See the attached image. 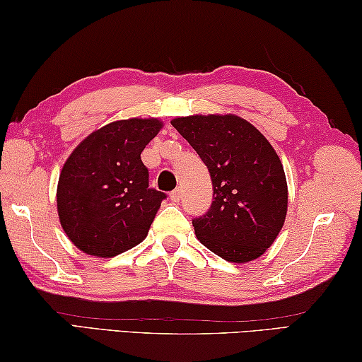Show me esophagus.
<instances>
[{
  "mask_svg": "<svg viewBox=\"0 0 362 362\" xmlns=\"http://www.w3.org/2000/svg\"><path fill=\"white\" fill-rule=\"evenodd\" d=\"M169 198H170V199H173V201H174V203H179V201H180V198H182V188H175V189H174V192L169 194Z\"/></svg>",
  "mask_w": 362,
  "mask_h": 362,
  "instance_id": "34e87169",
  "label": "esophagus"
}]
</instances>
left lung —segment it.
Instances as JSON below:
<instances>
[{"label": "left lung", "mask_w": 362, "mask_h": 362, "mask_svg": "<svg viewBox=\"0 0 362 362\" xmlns=\"http://www.w3.org/2000/svg\"><path fill=\"white\" fill-rule=\"evenodd\" d=\"M209 169L214 201L193 218L196 238L226 262L260 257L283 228L287 182L272 144L236 115H193L170 121Z\"/></svg>", "instance_id": "8db88e82"}]
</instances>
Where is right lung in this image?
I'll return each mask as SVG.
<instances>
[{"mask_svg": "<svg viewBox=\"0 0 362 362\" xmlns=\"http://www.w3.org/2000/svg\"><path fill=\"white\" fill-rule=\"evenodd\" d=\"M163 122L121 119L89 134L66 159L57 212L69 240L84 254L115 257L142 243L166 194L148 188L140 159Z\"/></svg>", "mask_w": 362, "mask_h": 362, "instance_id": "add662e5", "label": "right lung"}]
</instances>
